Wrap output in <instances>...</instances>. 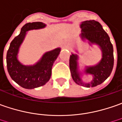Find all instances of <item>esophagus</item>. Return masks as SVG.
Wrapping results in <instances>:
<instances>
[{"instance_id": "esophagus-1", "label": "esophagus", "mask_w": 122, "mask_h": 122, "mask_svg": "<svg viewBox=\"0 0 122 122\" xmlns=\"http://www.w3.org/2000/svg\"><path fill=\"white\" fill-rule=\"evenodd\" d=\"M63 46H66V44H65V42L63 43Z\"/></svg>"}]
</instances>
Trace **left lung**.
Wrapping results in <instances>:
<instances>
[{
  "label": "left lung",
  "instance_id": "obj_1",
  "mask_svg": "<svg viewBox=\"0 0 122 122\" xmlns=\"http://www.w3.org/2000/svg\"><path fill=\"white\" fill-rule=\"evenodd\" d=\"M81 38H86L92 44L100 46L103 53V58L97 65L86 67L85 74L92 76V80L88 83L82 82L78 71V55L72 54L69 58V68L72 78L78 84L86 87H94L102 84L111 74L113 67V49L109 37L103 29L101 23L95 20H89L82 22Z\"/></svg>",
  "mask_w": 122,
  "mask_h": 122
}]
</instances>
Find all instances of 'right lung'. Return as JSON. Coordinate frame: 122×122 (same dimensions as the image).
<instances>
[{
    "label": "right lung",
    "instance_id": "right-lung-1",
    "mask_svg": "<svg viewBox=\"0 0 122 122\" xmlns=\"http://www.w3.org/2000/svg\"><path fill=\"white\" fill-rule=\"evenodd\" d=\"M42 22L27 23L23 25L19 35L10 44L6 53V66L11 78L19 86L26 89H33L44 85L51 78L53 63L56 60L61 49L57 48L47 52L36 65L25 66L17 59L19 48L23 42L26 32L30 30L43 28Z\"/></svg>",
    "mask_w": 122,
    "mask_h": 122
}]
</instances>
